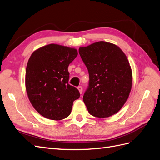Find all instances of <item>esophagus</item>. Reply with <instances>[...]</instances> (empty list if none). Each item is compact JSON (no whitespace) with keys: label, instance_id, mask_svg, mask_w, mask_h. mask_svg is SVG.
<instances>
[{"label":"esophagus","instance_id":"esophagus-1","mask_svg":"<svg viewBox=\"0 0 160 160\" xmlns=\"http://www.w3.org/2000/svg\"><path fill=\"white\" fill-rule=\"evenodd\" d=\"M77 89H78L80 94H82V93H83V88H82L81 86H79L78 88H77Z\"/></svg>","mask_w":160,"mask_h":160}]
</instances>
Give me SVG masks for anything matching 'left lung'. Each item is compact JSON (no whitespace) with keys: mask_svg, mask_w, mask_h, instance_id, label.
<instances>
[{"mask_svg":"<svg viewBox=\"0 0 160 160\" xmlns=\"http://www.w3.org/2000/svg\"><path fill=\"white\" fill-rule=\"evenodd\" d=\"M79 52L89 75V88L83 95L89 113L99 118L117 113L132 87V71L126 55L118 46L105 41L81 47Z\"/></svg>","mask_w":160,"mask_h":160,"instance_id":"8db88e82","label":"left lung"}]
</instances>
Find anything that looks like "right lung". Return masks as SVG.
Wrapping results in <instances>:
<instances>
[{"mask_svg":"<svg viewBox=\"0 0 160 160\" xmlns=\"http://www.w3.org/2000/svg\"><path fill=\"white\" fill-rule=\"evenodd\" d=\"M77 55L75 48L49 44L35 50L28 59L27 93L33 108L45 118L68 117L73 101L79 98L78 89L69 84L68 66Z\"/></svg>","mask_w":160,"mask_h":160,"instance_id":"obj_1","label":"right lung"}]
</instances>
